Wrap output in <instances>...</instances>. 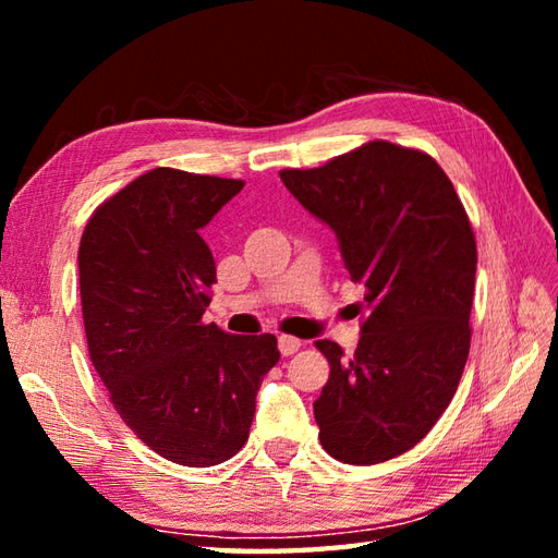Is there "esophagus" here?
Instances as JSON below:
<instances>
[{
	"instance_id": "obj_1",
	"label": "esophagus",
	"mask_w": 558,
	"mask_h": 558,
	"mask_svg": "<svg viewBox=\"0 0 558 558\" xmlns=\"http://www.w3.org/2000/svg\"><path fill=\"white\" fill-rule=\"evenodd\" d=\"M278 348L282 352V357H290V354H294V352L302 348V340L294 338V336H280L278 338Z\"/></svg>"
}]
</instances>
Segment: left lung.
<instances>
[{
	"instance_id": "left-lung-1",
	"label": "left lung",
	"mask_w": 558,
	"mask_h": 558,
	"mask_svg": "<svg viewBox=\"0 0 558 558\" xmlns=\"http://www.w3.org/2000/svg\"><path fill=\"white\" fill-rule=\"evenodd\" d=\"M280 180L330 225L350 278L366 288L352 357L316 340L330 376L314 417L328 456L376 465L417 446L456 396L472 338L475 232L441 165L390 141Z\"/></svg>"
}]
</instances>
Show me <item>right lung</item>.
I'll use <instances>...</instances> for the list:
<instances>
[{"mask_svg": "<svg viewBox=\"0 0 558 558\" xmlns=\"http://www.w3.org/2000/svg\"><path fill=\"white\" fill-rule=\"evenodd\" d=\"M242 186L156 168L93 210L78 246L90 362L129 429L186 468L240 453L280 360L276 336L204 324L216 260L201 228Z\"/></svg>", "mask_w": 558, "mask_h": 558, "instance_id": "right-lung-1", "label": "right lung"}]
</instances>
